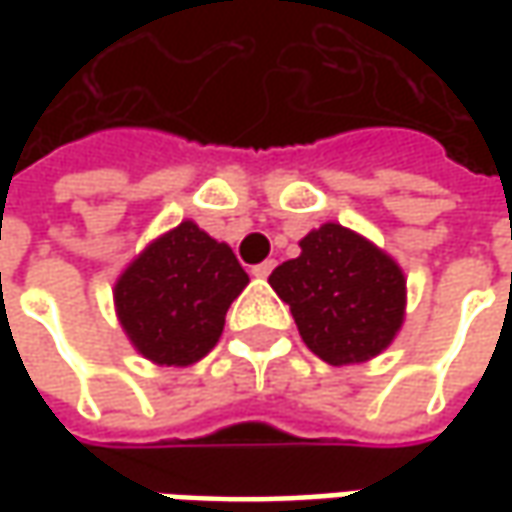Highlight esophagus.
I'll return each instance as SVG.
<instances>
[{
  "label": "esophagus",
  "mask_w": 512,
  "mask_h": 512,
  "mask_svg": "<svg viewBox=\"0 0 512 512\" xmlns=\"http://www.w3.org/2000/svg\"><path fill=\"white\" fill-rule=\"evenodd\" d=\"M273 267H276V262H273V259H267V262H262V265L253 267V276L265 279V276H270V273H273Z\"/></svg>",
  "instance_id": "34e87169"
}]
</instances>
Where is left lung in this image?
I'll return each instance as SVG.
<instances>
[{
  "mask_svg": "<svg viewBox=\"0 0 512 512\" xmlns=\"http://www.w3.org/2000/svg\"><path fill=\"white\" fill-rule=\"evenodd\" d=\"M302 253L270 273L290 305L302 342L322 362H370L399 336L407 279L399 262L362 233L325 222L299 242Z\"/></svg>",
  "mask_w": 512,
  "mask_h": 512,
  "instance_id": "obj_1",
  "label": "left lung"
}]
</instances>
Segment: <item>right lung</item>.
Returning a JSON list of instances; mask_svg holds the SVG:
<instances>
[{
  "label": "right lung",
  "mask_w": 512,
  "mask_h": 512,
  "mask_svg": "<svg viewBox=\"0 0 512 512\" xmlns=\"http://www.w3.org/2000/svg\"><path fill=\"white\" fill-rule=\"evenodd\" d=\"M247 282L230 245L185 219L156 236L119 273L113 305L139 356L165 367H187L216 347L227 307Z\"/></svg>",
  "instance_id": "right-lung-1"
}]
</instances>
